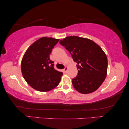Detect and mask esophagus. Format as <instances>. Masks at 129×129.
I'll use <instances>...</instances> for the list:
<instances>
[{"instance_id":"esophagus-1","label":"esophagus","mask_w":129,"mask_h":129,"mask_svg":"<svg viewBox=\"0 0 129 129\" xmlns=\"http://www.w3.org/2000/svg\"><path fill=\"white\" fill-rule=\"evenodd\" d=\"M67 70H68V68H67V67H66L64 69H63V71H64L65 73H66L67 72Z\"/></svg>"}]
</instances>
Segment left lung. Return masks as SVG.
Masks as SVG:
<instances>
[{"label":"left lung","mask_w":129,"mask_h":129,"mask_svg":"<svg viewBox=\"0 0 129 129\" xmlns=\"http://www.w3.org/2000/svg\"><path fill=\"white\" fill-rule=\"evenodd\" d=\"M59 43L69 51L77 63L78 74L73 79L75 89L82 94L95 91L106 77L107 59L102 48L91 40L71 36Z\"/></svg>","instance_id":"obj_1"}]
</instances>
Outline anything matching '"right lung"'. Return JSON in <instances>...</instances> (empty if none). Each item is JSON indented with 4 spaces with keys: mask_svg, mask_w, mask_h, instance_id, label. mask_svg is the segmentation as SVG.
<instances>
[{
    "mask_svg": "<svg viewBox=\"0 0 129 129\" xmlns=\"http://www.w3.org/2000/svg\"><path fill=\"white\" fill-rule=\"evenodd\" d=\"M59 39L43 37L33 43L23 57L22 75L31 87L39 91H48L58 85L62 72L54 69L50 54Z\"/></svg>",
    "mask_w": 129,
    "mask_h": 129,
    "instance_id": "obj_1",
    "label": "right lung"
}]
</instances>
